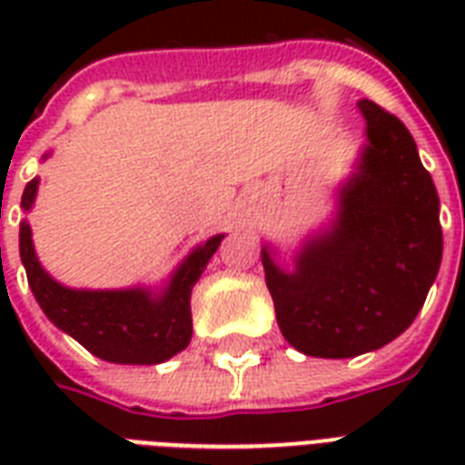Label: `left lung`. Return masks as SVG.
<instances>
[{"label": "left lung", "mask_w": 465, "mask_h": 465, "mask_svg": "<svg viewBox=\"0 0 465 465\" xmlns=\"http://www.w3.org/2000/svg\"><path fill=\"white\" fill-rule=\"evenodd\" d=\"M369 147L342 193L335 229L282 272L262 251L280 331L311 357H357L415 321L440 272V197L415 140L374 101H360Z\"/></svg>", "instance_id": "left-lung-1"}]
</instances>
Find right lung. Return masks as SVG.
Masks as SVG:
<instances>
[{"label": "right lung", "instance_id": "obj_1", "mask_svg": "<svg viewBox=\"0 0 465 465\" xmlns=\"http://www.w3.org/2000/svg\"><path fill=\"white\" fill-rule=\"evenodd\" d=\"M38 190L33 178L24 190L21 204L28 210ZM222 233L200 246L173 275L161 297L142 290L79 292L67 290L47 277L33 251L31 226L21 222L18 248L28 284L40 309L60 331L69 332L91 354L115 364H159L185 350L193 335L190 292L204 265L222 243Z\"/></svg>", "mask_w": 465, "mask_h": 465}]
</instances>
